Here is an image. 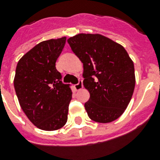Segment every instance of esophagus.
<instances>
[{"label": "esophagus", "instance_id": "34e87169", "mask_svg": "<svg viewBox=\"0 0 160 160\" xmlns=\"http://www.w3.org/2000/svg\"><path fill=\"white\" fill-rule=\"evenodd\" d=\"M74 89L76 91H79L80 90V89H82L83 88V84H82V80H79V82L77 84H75L74 86Z\"/></svg>", "mask_w": 160, "mask_h": 160}]
</instances>
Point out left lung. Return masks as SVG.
<instances>
[{
    "mask_svg": "<svg viewBox=\"0 0 160 160\" xmlns=\"http://www.w3.org/2000/svg\"><path fill=\"white\" fill-rule=\"evenodd\" d=\"M83 63V85L90 92L85 104L97 122L118 119L130 102L135 85L134 63L123 47L99 34H78L68 39Z\"/></svg>",
    "mask_w": 160,
    "mask_h": 160,
    "instance_id": "8db88e82",
    "label": "left lung"
}]
</instances>
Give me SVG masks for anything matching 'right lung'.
<instances>
[{
  "label": "right lung",
  "instance_id": "obj_1",
  "mask_svg": "<svg viewBox=\"0 0 160 160\" xmlns=\"http://www.w3.org/2000/svg\"><path fill=\"white\" fill-rule=\"evenodd\" d=\"M65 42V37L39 42L16 67L13 84L19 104L29 120L42 130L59 129L68 120L72 91L56 68Z\"/></svg>",
  "mask_w": 160,
  "mask_h": 160
}]
</instances>
